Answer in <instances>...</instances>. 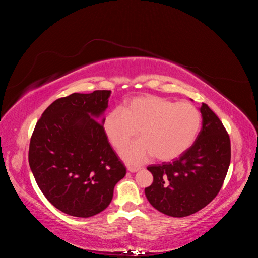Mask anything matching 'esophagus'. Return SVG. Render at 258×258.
Masks as SVG:
<instances>
[{"label": "esophagus", "instance_id": "esophagus-1", "mask_svg": "<svg viewBox=\"0 0 258 258\" xmlns=\"http://www.w3.org/2000/svg\"><path fill=\"white\" fill-rule=\"evenodd\" d=\"M127 170L129 171V172H131V173H135V172H137V171H139L140 170V168H138V167H127Z\"/></svg>", "mask_w": 258, "mask_h": 258}]
</instances>
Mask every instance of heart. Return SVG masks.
Listing matches in <instances>:
<instances>
[{
    "instance_id": "heart-1",
    "label": "heart",
    "mask_w": 258,
    "mask_h": 258,
    "mask_svg": "<svg viewBox=\"0 0 258 258\" xmlns=\"http://www.w3.org/2000/svg\"><path fill=\"white\" fill-rule=\"evenodd\" d=\"M201 124L197 107L156 96H142L108 112L102 129L110 143L119 148L138 134L141 139L123 146L120 157L130 165L146 161L154 155L160 161L179 157L192 145Z\"/></svg>"
}]
</instances>
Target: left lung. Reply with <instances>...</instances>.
Masks as SVG:
<instances>
[{
	"instance_id": "obj_1",
	"label": "left lung",
	"mask_w": 258,
	"mask_h": 258,
	"mask_svg": "<svg viewBox=\"0 0 258 258\" xmlns=\"http://www.w3.org/2000/svg\"><path fill=\"white\" fill-rule=\"evenodd\" d=\"M202 127L196 141L172 162L147 170L154 181L145 196L159 212L185 217L198 212L221 190L230 165V140L222 121L202 103Z\"/></svg>"
}]
</instances>
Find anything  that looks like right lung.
<instances>
[{"label":"right lung","mask_w":258,"mask_h":258,"mask_svg":"<svg viewBox=\"0 0 258 258\" xmlns=\"http://www.w3.org/2000/svg\"><path fill=\"white\" fill-rule=\"evenodd\" d=\"M111 90L72 93L52 102L36 122L29 165L40 189L61 212L90 217L111 204L126 175L102 129Z\"/></svg>","instance_id":"1"}]
</instances>
